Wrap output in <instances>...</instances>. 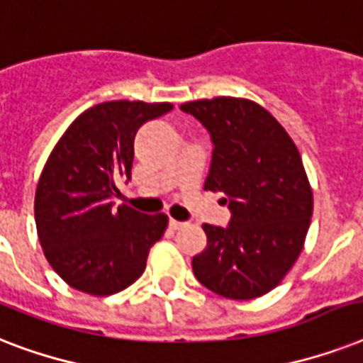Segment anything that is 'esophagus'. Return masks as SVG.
<instances>
[{
  "label": "esophagus",
  "mask_w": 363,
  "mask_h": 363,
  "mask_svg": "<svg viewBox=\"0 0 363 363\" xmlns=\"http://www.w3.org/2000/svg\"><path fill=\"white\" fill-rule=\"evenodd\" d=\"M184 224H186V222H179V220H173V218H171V220H169V226L173 228V230H179V228H182V226H184Z\"/></svg>",
  "instance_id": "34e87169"
}]
</instances>
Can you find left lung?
Wrapping results in <instances>:
<instances>
[{
  "mask_svg": "<svg viewBox=\"0 0 363 363\" xmlns=\"http://www.w3.org/2000/svg\"><path fill=\"white\" fill-rule=\"evenodd\" d=\"M213 141L205 190L222 192L232 218L203 224L207 247L192 258L194 275L228 299L264 296L284 279L303 248L313 216V190L284 128L241 98L188 101Z\"/></svg>",
  "mask_w": 363,
  "mask_h": 363,
  "instance_id": "obj_1",
  "label": "left lung"
}]
</instances>
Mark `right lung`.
Here are the masks:
<instances>
[{"label": "right lung", "instance_id": "obj_1", "mask_svg": "<svg viewBox=\"0 0 363 363\" xmlns=\"http://www.w3.org/2000/svg\"><path fill=\"white\" fill-rule=\"evenodd\" d=\"M171 104L105 101L84 111L48 156L35 192L43 252L71 288L111 296L139 279L165 215L113 207L116 184L131 179L133 139Z\"/></svg>", "mask_w": 363, "mask_h": 363}]
</instances>
